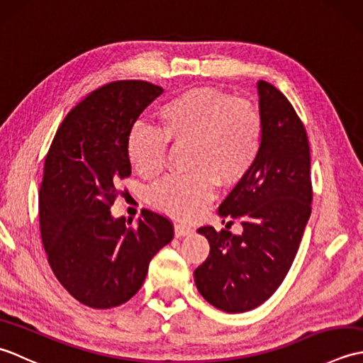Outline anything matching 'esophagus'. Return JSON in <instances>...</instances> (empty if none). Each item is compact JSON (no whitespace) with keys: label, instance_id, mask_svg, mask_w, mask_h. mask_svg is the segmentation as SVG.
<instances>
[{"label":"esophagus","instance_id":"obj_1","mask_svg":"<svg viewBox=\"0 0 363 363\" xmlns=\"http://www.w3.org/2000/svg\"><path fill=\"white\" fill-rule=\"evenodd\" d=\"M191 233V228L187 225H182V223H176L174 225V235L176 237H186Z\"/></svg>","mask_w":363,"mask_h":363}]
</instances>
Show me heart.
I'll use <instances>...</instances> for the list:
<instances>
[{
  "label": "heart",
  "instance_id": "obj_1",
  "mask_svg": "<svg viewBox=\"0 0 363 363\" xmlns=\"http://www.w3.org/2000/svg\"><path fill=\"white\" fill-rule=\"evenodd\" d=\"M160 129L135 125L128 135L129 165L142 176L164 167L168 142L190 143V172L173 174L151 190L160 211L190 220L211 201L218 182L240 184L256 167L265 142L264 115L252 103L213 87L190 89L159 107Z\"/></svg>",
  "mask_w": 363,
  "mask_h": 363
}]
</instances>
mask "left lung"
<instances>
[{"label":"left lung","mask_w":363,"mask_h":363,"mask_svg":"<svg viewBox=\"0 0 363 363\" xmlns=\"http://www.w3.org/2000/svg\"><path fill=\"white\" fill-rule=\"evenodd\" d=\"M265 142L252 172L218 207L223 218L242 221L243 233L198 229L211 245L195 269L203 298L228 313H242L273 295L295 260L312 212L311 148L306 128L290 101L259 81ZM233 223V221H229Z\"/></svg>","instance_id":"1"}]
</instances>
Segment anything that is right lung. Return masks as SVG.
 Listing matches in <instances>:
<instances>
[{
    "label": "right lung",
    "instance_id": "add662e5",
    "mask_svg": "<svg viewBox=\"0 0 363 363\" xmlns=\"http://www.w3.org/2000/svg\"><path fill=\"white\" fill-rule=\"evenodd\" d=\"M164 89L115 81L68 112L52 138L38 191V217L54 276L94 309L126 303L140 290L151 259L174 235L172 221L145 211L135 228L111 206L130 174L128 135Z\"/></svg>",
    "mask_w": 363,
    "mask_h": 363
}]
</instances>
